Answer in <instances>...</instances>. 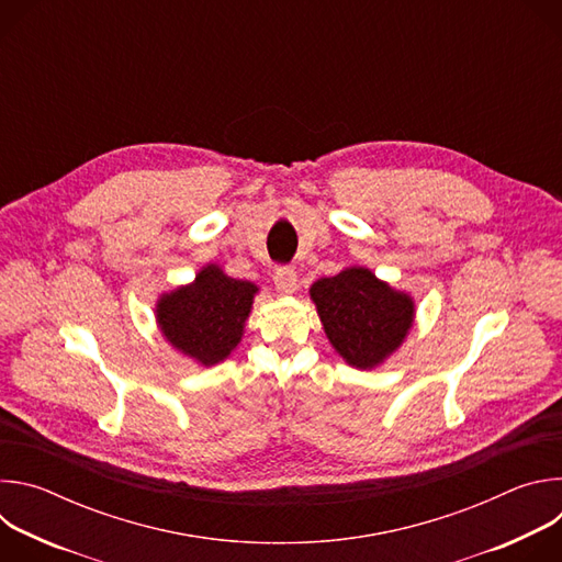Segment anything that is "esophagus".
Returning <instances> with one entry per match:
<instances>
[{
    "mask_svg": "<svg viewBox=\"0 0 562 562\" xmlns=\"http://www.w3.org/2000/svg\"><path fill=\"white\" fill-rule=\"evenodd\" d=\"M273 282H276L278 293L289 295L297 289V273L293 267H278L273 273Z\"/></svg>",
    "mask_w": 562,
    "mask_h": 562,
    "instance_id": "obj_1",
    "label": "esophagus"
}]
</instances>
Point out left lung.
Returning a JSON list of instances; mask_svg holds the SVG:
<instances>
[{
	"label": "left lung",
	"instance_id": "obj_1",
	"mask_svg": "<svg viewBox=\"0 0 562 562\" xmlns=\"http://www.w3.org/2000/svg\"><path fill=\"white\" fill-rule=\"evenodd\" d=\"M334 349L356 369L382 364L405 342L416 306L364 267H349L308 289Z\"/></svg>",
	"mask_w": 562,
	"mask_h": 562
}]
</instances>
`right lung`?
<instances>
[{"instance_id":"1","label":"right lung","mask_w":562,"mask_h":562,"mask_svg":"<svg viewBox=\"0 0 562 562\" xmlns=\"http://www.w3.org/2000/svg\"><path fill=\"white\" fill-rule=\"evenodd\" d=\"M258 286L206 265L191 284L157 300L159 331L180 353L204 367L222 362L243 340Z\"/></svg>"}]
</instances>
